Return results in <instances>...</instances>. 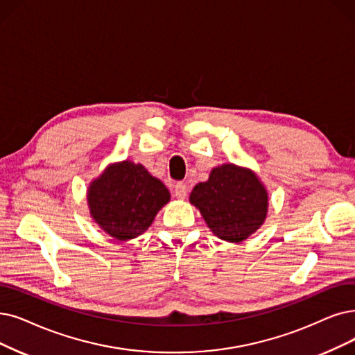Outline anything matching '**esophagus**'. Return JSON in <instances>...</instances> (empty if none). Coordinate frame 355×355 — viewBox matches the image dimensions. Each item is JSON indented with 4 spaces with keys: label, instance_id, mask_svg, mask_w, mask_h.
Masks as SVG:
<instances>
[{
    "label": "esophagus",
    "instance_id": "esophagus-1",
    "mask_svg": "<svg viewBox=\"0 0 355 355\" xmlns=\"http://www.w3.org/2000/svg\"><path fill=\"white\" fill-rule=\"evenodd\" d=\"M173 195L178 198V200H185L187 195H188V188H187L185 183L178 182L175 185V189H173Z\"/></svg>",
    "mask_w": 355,
    "mask_h": 355
}]
</instances>
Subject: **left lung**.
<instances>
[{"mask_svg": "<svg viewBox=\"0 0 355 355\" xmlns=\"http://www.w3.org/2000/svg\"><path fill=\"white\" fill-rule=\"evenodd\" d=\"M189 201L200 209L218 239L240 243L263 224L268 192L252 170L227 163L211 170L207 182L195 185Z\"/></svg>", "mask_w": 355, "mask_h": 355, "instance_id": "obj_1", "label": "left lung"}]
</instances>
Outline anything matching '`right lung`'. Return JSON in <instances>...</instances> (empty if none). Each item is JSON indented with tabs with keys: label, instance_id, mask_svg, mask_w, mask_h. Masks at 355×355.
Wrapping results in <instances>:
<instances>
[{
	"label": "right lung",
	"instance_id": "1",
	"mask_svg": "<svg viewBox=\"0 0 355 355\" xmlns=\"http://www.w3.org/2000/svg\"><path fill=\"white\" fill-rule=\"evenodd\" d=\"M168 201L163 182L130 160L107 166L87 191L90 216L121 242L143 234Z\"/></svg>",
	"mask_w": 355,
	"mask_h": 355
}]
</instances>
